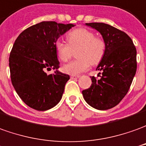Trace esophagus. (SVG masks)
Masks as SVG:
<instances>
[{"label": "esophagus", "mask_w": 146, "mask_h": 146, "mask_svg": "<svg viewBox=\"0 0 146 146\" xmlns=\"http://www.w3.org/2000/svg\"><path fill=\"white\" fill-rule=\"evenodd\" d=\"M79 75H71V79H79Z\"/></svg>", "instance_id": "34e87169"}]
</instances>
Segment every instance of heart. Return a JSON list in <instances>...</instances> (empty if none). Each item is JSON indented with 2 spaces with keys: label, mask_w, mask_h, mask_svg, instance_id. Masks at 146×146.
<instances>
[{
  "label": "heart",
  "mask_w": 146,
  "mask_h": 146,
  "mask_svg": "<svg viewBox=\"0 0 146 146\" xmlns=\"http://www.w3.org/2000/svg\"><path fill=\"white\" fill-rule=\"evenodd\" d=\"M67 44L58 40L56 43V54L61 61L67 62L77 51L75 61L63 67L65 73L75 75L87 70L90 64H98L104 56L106 43L101 37L86 29H77L67 34Z\"/></svg>",
  "instance_id": "obj_1"
}]
</instances>
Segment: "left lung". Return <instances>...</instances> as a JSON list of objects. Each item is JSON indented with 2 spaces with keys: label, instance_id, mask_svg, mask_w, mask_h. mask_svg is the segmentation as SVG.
<instances>
[{
  "label": "left lung",
  "instance_id": "1",
  "mask_svg": "<svg viewBox=\"0 0 146 146\" xmlns=\"http://www.w3.org/2000/svg\"><path fill=\"white\" fill-rule=\"evenodd\" d=\"M86 25L102 35L106 50L96 68L101 71L98 75L100 78L90 77L91 86L82 93L90 106L105 110L117 106L128 92L137 71L136 48L126 33L111 25L104 23Z\"/></svg>",
  "mask_w": 146,
  "mask_h": 146
}]
</instances>
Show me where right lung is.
Masks as SVG:
<instances>
[{
  "mask_svg": "<svg viewBox=\"0 0 146 146\" xmlns=\"http://www.w3.org/2000/svg\"><path fill=\"white\" fill-rule=\"evenodd\" d=\"M75 25L43 21L19 35L10 52L11 81L22 101L29 107L44 111L56 106L62 98L70 76L58 71L56 43ZM56 70L47 75L46 70Z\"/></svg>",
  "mask_w": 146,
  "mask_h": 146,
  "instance_id": "obj_1",
  "label": "right lung"
}]
</instances>
